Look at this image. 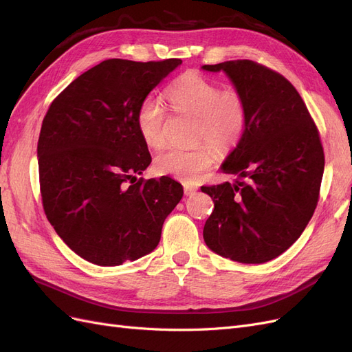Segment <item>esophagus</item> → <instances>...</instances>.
<instances>
[{"label":"esophagus","mask_w":352,"mask_h":352,"mask_svg":"<svg viewBox=\"0 0 352 352\" xmlns=\"http://www.w3.org/2000/svg\"><path fill=\"white\" fill-rule=\"evenodd\" d=\"M197 191V187L195 186H191V184H184V192L186 195H191Z\"/></svg>","instance_id":"34e87169"}]
</instances>
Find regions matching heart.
Segmentation results:
<instances>
[{
  "label": "heart",
  "instance_id": "1",
  "mask_svg": "<svg viewBox=\"0 0 352 352\" xmlns=\"http://www.w3.org/2000/svg\"><path fill=\"white\" fill-rule=\"evenodd\" d=\"M177 113L195 118L194 141L203 142L191 149H170L155 158V170L182 181H194L216 162V149L227 152L241 140L248 128L246 98L236 87H223L200 73L188 72L166 91ZM165 108L155 98L142 100L136 124L148 146L161 149L166 144Z\"/></svg>",
  "mask_w": 352,
  "mask_h": 352
}]
</instances>
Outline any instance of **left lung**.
<instances>
[{"label":"left lung","mask_w":352,"mask_h":352,"mask_svg":"<svg viewBox=\"0 0 352 352\" xmlns=\"http://www.w3.org/2000/svg\"><path fill=\"white\" fill-rule=\"evenodd\" d=\"M223 70L246 98L248 128L221 165L234 184L201 187L214 203L204 241L240 263H265L287 250L308 226L319 200L324 148L298 90L252 60L206 65Z\"/></svg>","instance_id":"1"}]
</instances>
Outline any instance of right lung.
Wrapping results in <instances>:
<instances>
[{
    "label": "right lung",
    "instance_id": "right-lung-1",
    "mask_svg": "<svg viewBox=\"0 0 352 352\" xmlns=\"http://www.w3.org/2000/svg\"><path fill=\"white\" fill-rule=\"evenodd\" d=\"M179 58H109L74 79L50 104L37 144L45 217L85 261L118 266L154 250L182 198L170 177L136 178L151 164L136 124L140 104Z\"/></svg>",
    "mask_w": 352,
    "mask_h": 352
}]
</instances>
